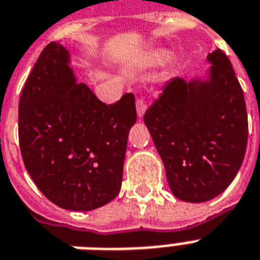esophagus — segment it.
I'll return each instance as SVG.
<instances>
[{"instance_id": "obj_1", "label": "esophagus", "mask_w": 260, "mask_h": 260, "mask_svg": "<svg viewBox=\"0 0 260 260\" xmlns=\"http://www.w3.org/2000/svg\"><path fill=\"white\" fill-rule=\"evenodd\" d=\"M148 108V104L147 102L144 99H139L136 102V111H137V116L139 117H143V115L145 113Z\"/></svg>"}]
</instances>
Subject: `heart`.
<instances>
[{"label":"heart","mask_w":260,"mask_h":260,"mask_svg":"<svg viewBox=\"0 0 260 260\" xmlns=\"http://www.w3.org/2000/svg\"><path fill=\"white\" fill-rule=\"evenodd\" d=\"M169 56H171L169 52L160 50V51L153 52V54L150 55V60H152V62H164V60L169 59Z\"/></svg>","instance_id":"b5f03b06"}]
</instances>
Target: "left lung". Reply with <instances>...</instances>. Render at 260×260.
Here are the masks:
<instances>
[{
  "label": "left lung",
  "instance_id": "1",
  "mask_svg": "<svg viewBox=\"0 0 260 260\" xmlns=\"http://www.w3.org/2000/svg\"><path fill=\"white\" fill-rule=\"evenodd\" d=\"M206 79L173 78L144 115L172 193L205 202L233 182L245 158L248 123L242 87L222 50Z\"/></svg>",
  "mask_w": 260,
  "mask_h": 260
}]
</instances>
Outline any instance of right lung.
<instances>
[{
  "label": "right lung",
  "mask_w": 260,
  "mask_h": 260,
  "mask_svg": "<svg viewBox=\"0 0 260 260\" xmlns=\"http://www.w3.org/2000/svg\"><path fill=\"white\" fill-rule=\"evenodd\" d=\"M18 110L23 164L46 198L66 210L89 211L116 197L137 117L134 93L115 104L100 102L76 83L69 50L51 42L26 80Z\"/></svg>",
  "instance_id": "obj_1"
}]
</instances>
